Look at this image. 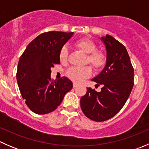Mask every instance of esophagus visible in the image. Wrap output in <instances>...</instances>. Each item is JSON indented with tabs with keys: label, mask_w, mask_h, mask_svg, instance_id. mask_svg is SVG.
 <instances>
[{
	"label": "esophagus",
	"mask_w": 149,
	"mask_h": 149,
	"mask_svg": "<svg viewBox=\"0 0 149 149\" xmlns=\"http://www.w3.org/2000/svg\"><path fill=\"white\" fill-rule=\"evenodd\" d=\"M78 86V84L76 83H73V88H76V87Z\"/></svg>",
	"instance_id": "1"
}]
</instances>
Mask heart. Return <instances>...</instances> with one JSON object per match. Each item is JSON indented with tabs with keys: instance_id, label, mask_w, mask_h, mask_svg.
<instances>
[{
	"instance_id": "b5f03b06",
	"label": "heart",
	"mask_w": 149,
	"mask_h": 149,
	"mask_svg": "<svg viewBox=\"0 0 149 149\" xmlns=\"http://www.w3.org/2000/svg\"><path fill=\"white\" fill-rule=\"evenodd\" d=\"M76 46L88 54L86 62L88 63L93 68L99 69L104 65L105 63V57L102 52L97 50V46L94 42L88 39H83L76 43ZM68 50L66 47H63L60 52V60L62 62H66L68 60ZM91 74V69L89 66L84 67H72L67 71V76L70 80L76 83L83 81L85 79L89 77Z\"/></svg>"
}]
</instances>
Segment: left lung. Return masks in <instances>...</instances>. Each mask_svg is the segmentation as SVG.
Returning a JSON list of instances; mask_svg holds the SVG:
<instances>
[{
  "label": "left lung",
  "instance_id": "8db88e82",
  "mask_svg": "<svg viewBox=\"0 0 149 149\" xmlns=\"http://www.w3.org/2000/svg\"><path fill=\"white\" fill-rule=\"evenodd\" d=\"M100 39L106 48V63L91 81L102 88L100 92L86 88L80 101L84 115L96 122L107 120L118 113L134 84V70L125 46L109 34Z\"/></svg>",
  "mask_w": 149,
  "mask_h": 149
}]
</instances>
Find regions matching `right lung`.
Here are the masks:
<instances>
[{
  "instance_id": "right-lung-1",
  "label": "right lung",
  "mask_w": 149,
  "mask_h": 149,
  "mask_svg": "<svg viewBox=\"0 0 149 149\" xmlns=\"http://www.w3.org/2000/svg\"><path fill=\"white\" fill-rule=\"evenodd\" d=\"M73 32L49 31L31 42L18 63V86L28 107L45 115L57 109L67 92L73 88L70 79L51 80V68L60 64V52Z\"/></svg>"
}]
</instances>
